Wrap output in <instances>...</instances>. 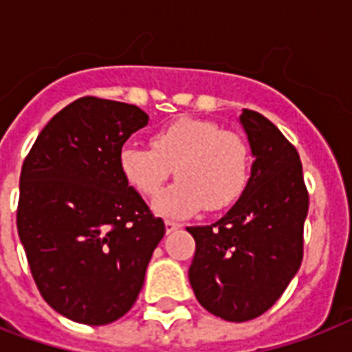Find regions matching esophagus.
Returning a JSON list of instances; mask_svg holds the SVG:
<instances>
[{"label": "esophagus", "mask_w": 352, "mask_h": 352, "mask_svg": "<svg viewBox=\"0 0 352 352\" xmlns=\"http://www.w3.org/2000/svg\"><path fill=\"white\" fill-rule=\"evenodd\" d=\"M179 228H182L181 223H177V221H171V219L166 221V232H168V234L179 230Z\"/></svg>", "instance_id": "1"}]
</instances>
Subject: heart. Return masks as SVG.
Masks as SVG:
<instances>
[{
    "label": "heart",
    "instance_id": "obj_1",
    "mask_svg": "<svg viewBox=\"0 0 352 352\" xmlns=\"http://www.w3.org/2000/svg\"><path fill=\"white\" fill-rule=\"evenodd\" d=\"M151 149L124 146L118 168L142 197L155 199L175 171L179 184L157 201L164 215H188L203 206L228 208L243 195L250 177V151L241 135L206 118L184 117L159 127Z\"/></svg>",
    "mask_w": 352,
    "mask_h": 352
}]
</instances>
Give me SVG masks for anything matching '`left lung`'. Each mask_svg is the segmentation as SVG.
<instances>
[{"label": "left lung", "instance_id": "left-lung-1", "mask_svg": "<svg viewBox=\"0 0 352 352\" xmlns=\"http://www.w3.org/2000/svg\"><path fill=\"white\" fill-rule=\"evenodd\" d=\"M241 124L256 157L245 192L225 217L186 228L195 239L190 285L199 303L226 322H248L281 298L303 259L309 192L300 155L261 113Z\"/></svg>", "mask_w": 352, "mask_h": 352}]
</instances>
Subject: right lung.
I'll use <instances>...</instances> for the list:
<instances>
[{"instance_id":"1","label":"right lung","mask_w":352,"mask_h":352,"mask_svg":"<svg viewBox=\"0 0 352 352\" xmlns=\"http://www.w3.org/2000/svg\"><path fill=\"white\" fill-rule=\"evenodd\" d=\"M148 113L82 96L49 120L25 157L16 225L41 298L85 325L122 318L166 226L120 173L118 153Z\"/></svg>"}]
</instances>
